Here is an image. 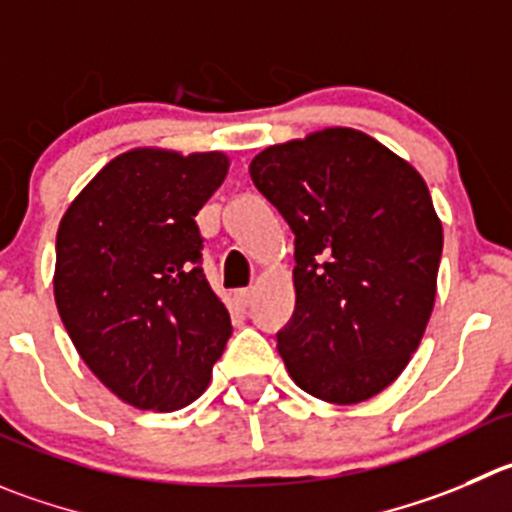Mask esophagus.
<instances>
[{
	"instance_id": "34e87169",
	"label": "esophagus",
	"mask_w": 512,
	"mask_h": 512,
	"mask_svg": "<svg viewBox=\"0 0 512 512\" xmlns=\"http://www.w3.org/2000/svg\"><path fill=\"white\" fill-rule=\"evenodd\" d=\"M251 301H253V289L236 291V304L238 306H243V309H246V306H251Z\"/></svg>"
}]
</instances>
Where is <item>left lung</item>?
Here are the masks:
<instances>
[{
  "label": "left lung",
  "instance_id": "obj_1",
  "mask_svg": "<svg viewBox=\"0 0 512 512\" xmlns=\"http://www.w3.org/2000/svg\"><path fill=\"white\" fill-rule=\"evenodd\" d=\"M248 173L294 231L296 306L276 334L291 379L334 405L374 397L435 306L442 223L425 180L352 128L271 145Z\"/></svg>",
  "mask_w": 512,
  "mask_h": 512
}]
</instances>
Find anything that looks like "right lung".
Instances as JSON below:
<instances>
[{"instance_id":"1","label":"right lung","mask_w":512,"mask_h":512,"mask_svg":"<svg viewBox=\"0 0 512 512\" xmlns=\"http://www.w3.org/2000/svg\"><path fill=\"white\" fill-rule=\"evenodd\" d=\"M226 173L223 153L128 150L60 221L62 324L92 374L138 410L191 405L231 337V316L201 269L196 223Z\"/></svg>"}]
</instances>
